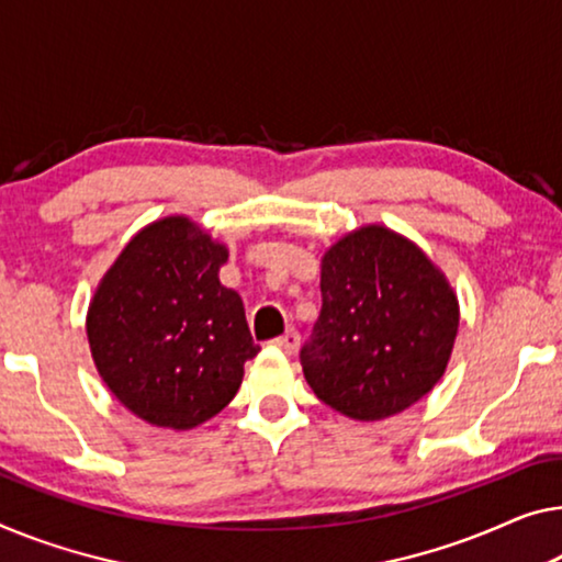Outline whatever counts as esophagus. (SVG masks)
Instances as JSON below:
<instances>
[{
    "instance_id": "34e87169",
    "label": "esophagus",
    "mask_w": 562,
    "mask_h": 562,
    "mask_svg": "<svg viewBox=\"0 0 562 562\" xmlns=\"http://www.w3.org/2000/svg\"><path fill=\"white\" fill-rule=\"evenodd\" d=\"M272 346L284 350V353H288V356H292L297 350V346H300V333L297 330H288L284 335H280V338H274Z\"/></svg>"
}]
</instances>
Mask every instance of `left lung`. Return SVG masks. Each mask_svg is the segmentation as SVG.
I'll return each instance as SVG.
<instances>
[{
  "mask_svg": "<svg viewBox=\"0 0 562 562\" xmlns=\"http://www.w3.org/2000/svg\"><path fill=\"white\" fill-rule=\"evenodd\" d=\"M321 290L300 358L323 404L381 422L437 386L454 350L459 300L416 241L383 224L342 234L321 259Z\"/></svg>",
  "mask_w": 562,
  "mask_h": 562,
  "instance_id": "8db88e82",
  "label": "left lung"
}]
</instances>
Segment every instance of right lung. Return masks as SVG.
Wrapping results in <instances>:
<instances>
[{
	"label": "right lung",
	"instance_id": "obj_1",
	"mask_svg": "<svg viewBox=\"0 0 562 562\" xmlns=\"http://www.w3.org/2000/svg\"><path fill=\"white\" fill-rule=\"evenodd\" d=\"M229 249L171 214L138 229L90 297L86 330L100 379L131 414L189 431L237 396L259 353L237 292L220 282Z\"/></svg>",
	"mask_w": 562,
	"mask_h": 562
}]
</instances>
